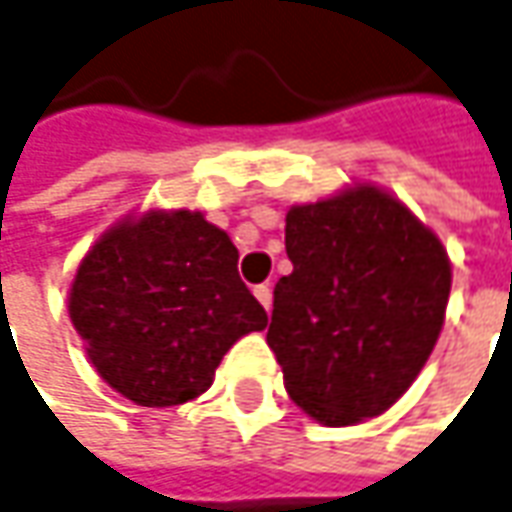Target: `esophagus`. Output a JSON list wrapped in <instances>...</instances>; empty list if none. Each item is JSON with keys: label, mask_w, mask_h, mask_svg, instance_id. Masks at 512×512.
Here are the masks:
<instances>
[{"label": "esophagus", "mask_w": 512, "mask_h": 512, "mask_svg": "<svg viewBox=\"0 0 512 512\" xmlns=\"http://www.w3.org/2000/svg\"><path fill=\"white\" fill-rule=\"evenodd\" d=\"M253 296L262 301L264 310H270V307H273V290H270V284H259V287L253 290Z\"/></svg>", "instance_id": "1"}]
</instances>
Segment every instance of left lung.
<instances>
[{
    "label": "left lung",
    "instance_id": "left-lung-1",
    "mask_svg": "<svg viewBox=\"0 0 512 512\" xmlns=\"http://www.w3.org/2000/svg\"><path fill=\"white\" fill-rule=\"evenodd\" d=\"M293 273L273 290L267 344L298 406L352 425L392 406L437 344L451 293L440 239L360 185L287 214Z\"/></svg>",
    "mask_w": 512,
    "mask_h": 512
}]
</instances>
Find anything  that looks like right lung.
<instances>
[{
	"mask_svg": "<svg viewBox=\"0 0 512 512\" xmlns=\"http://www.w3.org/2000/svg\"><path fill=\"white\" fill-rule=\"evenodd\" d=\"M236 262L228 233L202 214L152 211L112 228L70 290V318L98 375L149 408L205 392L222 355L267 327Z\"/></svg>",
	"mask_w": 512,
	"mask_h": 512,
	"instance_id": "1",
	"label": "right lung"
}]
</instances>
